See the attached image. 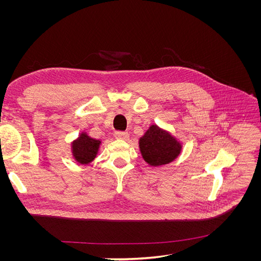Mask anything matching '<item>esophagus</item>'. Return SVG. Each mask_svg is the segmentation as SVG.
I'll use <instances>...</instances> for the list:
<instances>
[{
	"mask_svg": "<svg viewBox=\"0 0 261 261\" xmlns=\"http://www.w3.org/2000/svg\"><path fill=\"white\" fill-rule=\"evenodd\" d=\"M114 136L117 139H124V140H127L129 137V134L127 132H122V130H116L114 133Z\"/></svg>",
	"mask_w": 261,
	"mask_h": 261,
	"instance_id": "1",
	"label": "esophagus"
}]
</instances>
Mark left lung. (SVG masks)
Wrapping results in <instances>:
<instances>
[{
  "label": "left lung",
  "instance_id": "1",
  "mask_svg": "<svg viewBox=\"0 0 261 261\" xmlns=\"http://www.w3.org/2000/svg\"><path fill=\"white\" fill-rule=\"evenodd\" d=\"M139 147L144 159L152 167L172 162L180 151L177 141L156 125H152L145 136L140 138Z\"/></svg>",
  "mask_w": 261,
  "mask_h": 261
}]
</instances>
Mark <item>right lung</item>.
I'll return each mask as SVG.
<instances>
[{"label": "right lung", "instance_id": "right-lung-1", "mask_svg": "<svg viewBox=\"0 0 261 261\" xmlns=\"http://www.w3.org/2000/svg\"><path fill=\"white\" fill-rule=\"evenodd\" d=\"M99 145V140L87 136L86 134H82L81 137L73 143V153L75 159L82 164L91 162L97 154Z\"/></svg>", "mask_w": 261, "mask_h": 261}]
</instances>
